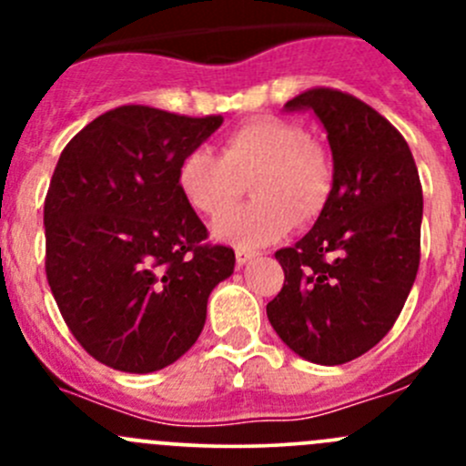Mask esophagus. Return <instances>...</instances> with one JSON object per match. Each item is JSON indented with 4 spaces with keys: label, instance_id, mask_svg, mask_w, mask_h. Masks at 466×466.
Masks as SVG:
<instances>
[{
    "label": "esophagus",
    "instance_id": "34e87169",
    "mask_svg": "<svg viewBox=\"0 0 466 466\" xmlns=\"http://www.w3.org/2000/svg\"><path fill=\"white\" fill-rule=\"evenodd\" d=\"M257 257L255 250H246V248H237V263L238 266H246L248 261H252Z\"/></svg>",
    "mask_w": 466,
    "mask_h": 466
}]
</instances>
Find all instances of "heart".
Wrapping results in <instances>:
<instances>
[{
    "mask_svg": "<svg viewBox=\"0 0 466 466\" xmlns=\"http://www.w3.org/2000/svg\"><path fill=\"white\" fill-rule=\"evenodd\" d=\"M251 180L252 204L228 212ZM177 189L198 214L218 218L214 234L238 248L277 241L295 223L316 220L333 189L327 150L279 116H255L220 139V155L194 148L180 159Z\"/></svg>",
    "mask_w": 466,
    "mask_h": 466,
    "instance_id": "obj_1",
    "label": "heart"
}]
</instances>
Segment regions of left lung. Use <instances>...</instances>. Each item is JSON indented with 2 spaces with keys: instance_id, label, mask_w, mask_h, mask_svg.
I'll return each mask as SVG.
<instances>
[{
  "instance_id": "1",
  "label": "left lung",
  "mask_w": 466,
  "mask_h": 466,
  "mask_svg": "<svg viewBox=\"0 0 466 466\" xmlns=\"http://www.w3.org/2000/svg\"><path fill=\"white\" fill-rule=\"evenodd\" d=\"M313 110L333 155V189L316 225L275 252L284 286L266 307L277 336L302 359L342 365L392 329L415 284L421 182L406 139L374 107L313 87L286 110Z\"/></svg>"
}]
</instances>
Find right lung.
<instances>
[{"label":"right lung","mask_w":466,"mask_h":466,"mask_svg":"<svg viewBox=\"0 0 466 466\" xmlns=\"http://www.w3.org/2000/svg\"><path fill=\"white\" fill-rule=\"evenodd\" d=\"M223 124L119 106L74 135L45 198V270L65 324L98 363L148 374L176 363L205 327L234 250L177 189L180 159Z\"/></svg>","instance_id":"1"}]
</instances>
